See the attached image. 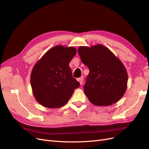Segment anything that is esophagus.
I'll list each match as a JSON object with an SVG mask.
<instances>
[{
    "instance_id": "34e87169",
    "label": "esophagus",
    "mask_w": 149,
    "mask_h": 149,
    "mask_svg": "<svg viewBox=\"0 0 149 149\" xmlns=\"http://www.w3.org/2000/svg\"><path fill=\"white\" fill-rule=\"evenodd\" d=\"M77 80H78V81H79V83H80L81 85L83 84V78H78Z\"/></svg>"
}]
</instances>
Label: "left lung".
<instances>
[{
	"label": "left lung",
	"mask_w": 149,
	"mask_h": 149,
	"mask_svg": "<svg viewBox=\"0 0 149 149\" xmlns=\"http://www.w3.org/2000/svg\"><path fill=\"white\" fill-rule=\"evenodd\" d=\"M78 52L89 73L84 86L89 101L107 106L120 100L127 89L128 76L123 63L102 45L79 47Z\"/></svg>",
	"instance_id": "left-lung-1"
}]
</instances>
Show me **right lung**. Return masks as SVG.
I'll list each match as a JSON object with an SVG mask.
<instances>
[{"mask_svg":"<svg viewBox=\"0 0 149 149\" xmlns=\"http://www.w3.org/2000/svg\"><path fill=\"white\" fill-rule=\"evenodd\" d=\"M76 53L73 47L57 45L45 53L37 62L31 73L33 96L48 108L63 106L79 83L73 78L69 63Z\"/></svg>","mask_w":149,"mask_h":149,"instance_id":"right-lung-1","label":"right lung"}]
</instances>
